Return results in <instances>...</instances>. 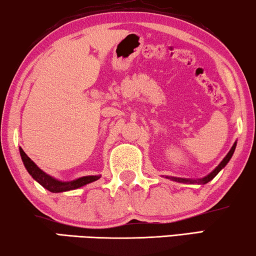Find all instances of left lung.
<instances>
[{
    "instance_id": "left-lung-1",
    "label": "left lung",
    "mask_w": 256,
    "mask_h": 256,
    "mask_svg": "<svg viewBox=\"0 0 256 256\" xmlns=\"http://www.w3.org/2000/svg\"><path fill=\"white\" fill-rule=\"evenodd\" d=\"M236 146V140L234 142V144H233V146H232L231 150H230L228 152V154L225 156L223 160L220 162V165H218L217 168L214 170V171H211L208 174V176H203V178H200V179H187V178H176V176H166L165 178H166V179L176 181V182H182V184H208L209 181L212 180L216 176L217 174L220 173L222 170L225 168V166H226V164L230 162V159L232 158L233 154H234Z\"/></svg>"
}]
</instances>
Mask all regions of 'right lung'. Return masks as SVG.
<instances>
[{
  "mask_svg": "<svg viewBox=\"0 0 256 256\" xmlns=\"http://www.w3.org/2000/svg\"><path fill=\"white\" fill-rule=\"evenodd\" d=\"M20 154L22 157V160H23V164L28 172L30 176H31L33 179H34L36 182L42 184L44 188H46L47 190L52 192H64L68 190H77V188H80L85 186V184L94 182V181L100 179V174L99 176H85L77 178L75 180L70 181H61L58 179H55L50 174L44 172L42 168H39L36 164L31 158L24 152V150L20 148Z\"/></svg>",
  "mask_w": 256,
  "mask_h": 256,
  "instance_id": "add662e5",
  "label": "right lung"
}]
</instances>
